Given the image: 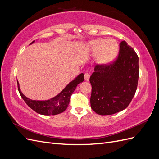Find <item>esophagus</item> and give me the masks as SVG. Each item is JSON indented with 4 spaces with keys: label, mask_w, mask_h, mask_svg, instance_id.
<instances>
[{
    "label": "esophagus",
    "mask_w": 159,
    "mask_h": 159,
    "mask_svg": "<svg viewBox=\"0 0 159 159\" xmlns=\"http://www.w3.org/2000/svg\"><path fill=\"white\" fill-rule=\"evenodd\" d=\"M89 78H90V74L89 73H85V74H84V79L86 81H89Z\"/></svg>",
    "instance_id": "esophagus-1"
}]
</instances>
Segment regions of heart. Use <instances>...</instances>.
<instances>
[{
	"label": "heart",
	"mask_w": 159,
	"mask_h": 159,
	"mask_svg": "<svg viewBox=\"0 0 159 159\" xmlns=\"http://www.w3.org/2000/svg\"><path fill=\"white\" fill-rule=\"evenodd\" d=\"M88 48L93 55L96 56V62L99 66H107L116 58L119 46L114 39H97L89 42Z\"/></svg>",
	"instance_id": "heart-1"
}]
</instances>
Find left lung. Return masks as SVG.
Returning a JSON list of instances; mask_svg holds the SVG:
<instances>
[{
	"label": "left lung",
	"instance_id": "left-lung-1",
	"mask_svg": "<svg viewBox=\"0 0 159 159\" xmlns=\"http://www.w3.org/2000/svg\"><path fill=\"white\" fill-rule=\"evenodd\" d=\"M91 75V107L99 115L118 113L127 107L136 92L139 57L125 41L119 44L117 60L107 66H95Z\"/></svg>",
	"mask_w": 159,
	"mask_h": 159
}]
</instances>
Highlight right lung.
Segmentation results:
<instances>
[{
	"label": "right lung",
	"instance_id": "add662e5",
	"mask_svg": "<svg viewBox=\"0 0 159 159\" xmlns=\"http://www.w3.org/2000/svg\"><path fill=\"white\" fill-rule=\"evenodd\" d=\"M35 41H33L30 44ZM84 74L81 73L67 85L60 93L48 100H32L24 95L20 88L18 81V89L22 98L32 110L43 115H54L64 112L70 103L71 94L77 85L84 81Z\"/></svg>",
	"mask_w": 159,
	"mask_h": 159
}]
</instances>
